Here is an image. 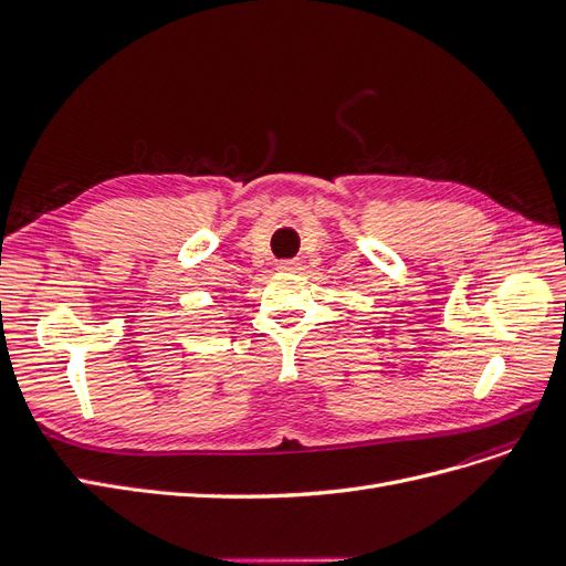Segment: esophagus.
<instances>
[{
  "label": "esophagus",
  "mask_w": 566,
  "mask_h": 566,
  "mask_svg": "<svg viewBox=\"0 0 566 566\" xmlns=\"http://www.w3.org/2000/svg\"><path fill=\"white\" fill-rule=\"evenodd\" d=\"M302 266H300V262L297 260H287V262H281L279 264V271L281 273H297Z\"/></svg>",
  "instance_id": "1"
}]
</instances>
